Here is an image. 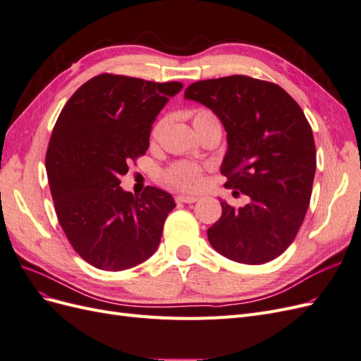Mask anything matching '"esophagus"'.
<instances>
[{"mask_svg": "<svg viewBox=\"0 0 361 361\" xmlns=\"http://www.w3.org/2000/svg\"><path fill=\"white\" fill-rule=\"evenodd\" d=\"M197 200H199V195H190V194H182L176 197V202H182V203H194Z\"/></svg>", "mask_w": 361, "mask_h": 361, "instance_id": "esophagus-1", "label": "esophagus"}]
</instances>
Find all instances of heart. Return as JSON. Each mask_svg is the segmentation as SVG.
<instances>
[{
	"mask_svg": "<svg viewBox=\"0 0 361 361\" xmlns=\"http://www.w3.org/2000/svg\"><path fill=\"white\" fill-rule=\"evenodd\" d=\"M191 116L194 129L212 120H218L209 110H195ZM161 180L174 190L194 191L202 187L203 170L194 162H176L161 174Z\"/></svg>",
	"mask_w": 361,
	"mask_h": 361,
	"instance_id": "b5f03b06",
	"label": "heart"
}]
</instances>
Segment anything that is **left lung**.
<instances>
[{"instance_id": "1", "label": "left lung", "mask_w": 361, "mask_h": 361, "mask_svg": "<svg viewBox=\"0 0 361 361\" xmlns=\"http://www.w3.org/2000/svg\"><path fill=\"white\" fill-rule=\"evenodd\" d=\"M183 97L221 120L226 187L248 197L243 207L220 200V220L207 228L211 245L247 265L279 257L304 221L316 170L313 133L300 105L277 84L244 75L197 81Z\"/></svg>"}]
</instances>
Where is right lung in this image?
I'll return each mask as SVG.
<instances>
[{"instance_id": "obj_1", "label": "right lung", "mask_w": 361, "mask_h": 361, "mask_svg": "<svg viewBox=\"0 0 361 361\" xmlns=\"http://www.w3.org/2000/svg\"><path fill=\"white\" fill-rule=\"evenodd\" d=\"M180 82L102 73L61 110L47 152V173L60 226L73 250L97 269L123 271L155 253L174 209L171 194L120 187L128 164L149 149L152 125Z\"/></svg>"}]
</instances>
